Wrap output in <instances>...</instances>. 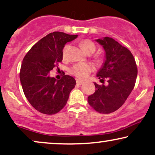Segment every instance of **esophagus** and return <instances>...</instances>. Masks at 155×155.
<instances>
[{
  "label": "esophagus",
  "instance_id": "34e87169",
  "mask_svg": "<svg viewBox=\"0 0 155 155\" xmlns=\"http://www.w3.org/2000/svg\"><path fill=\"white\" fill-rule=\"evenodd\" d=\"M83 83H84V81L80 80V79H77V85H81Z\"/></svg>",
  "mask_w": 155,
  "mask_h": 155
}]
</instances>
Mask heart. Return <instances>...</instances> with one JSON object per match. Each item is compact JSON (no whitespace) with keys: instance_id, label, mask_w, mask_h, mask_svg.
<instances>
[{"instance_id":"1","label":"heart","mask_w":155,"mask_h":155,"mask_svg":"<svg viewBox=\"0 0 155 155\" xmlns=\"http://www.w3.org/2000/svg\"><path fill=\"white\" fill-rule=\"evenodd\" d=\"M82 48L84 51L88 54H92L94 53L96 50V45L92 41L89 39H84L81 42ZM70 48L69 44H66L62 49V57L63 58H66L68 55V51ZM96 60L97 62H100L102 58L100 57H96ZM93 70L92 65L87 63H77L74 64L72 67L69 69V72L71 74L74 75L79 78H84L88 77V75Z\"/></svg>"}]
</instances>
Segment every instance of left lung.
Listing matches in <instances>:
<instances>
[{"label":"left lung","mask_w":155,"mask_h":155,"mask_svg":"<svg viewBox=\"0 0 155 155\" xmlns=\"http://www.w3.org/2000/svg\"><path fill=\"white\" fill-rule=\"evenodd\" d=\"M105 51V60L97 74L108 85L94 83L95 91L88 97V104L97 112L110 114L123 105L131 93L138 74L137 65L130 51L110 37L97 39Z\"/></svg>","instance_id":"obj_1"}]
</instances>
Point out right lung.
<instances>
[{"label":"right lung","instance_id":"obj_1","mask_svg":"<svg viewBox=\"0 0 155 155\" xmlns=\"http://www.w3.org/2000/svg\"><path fill=\"white\" fill-rule=\"evenodd\" d=\"M77 35L54 31L38 41L23 59L19 78L26 97L34 109L45 114H55L66 105L76 80L69 75L60 80L50 77L62 60V49Z\"/></svg>","mask_w":155,"mask_h":155}]
</instances>
